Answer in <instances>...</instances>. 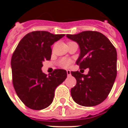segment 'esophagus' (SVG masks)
<instances>
[{"mask_svg": "<svg viewBox=\"0 0 128 128\" xmlns=\"http://www.w3.org/2000/svg\"><path fill=\"white\" fill-rule=\"evenodd\" d=\"M66 72H67V75H68V77L71 75V73H70V70H67Z\"/></svg>", "mask_w": 128, "mask_h": 128, "instance_id": "34e87169", "label": "esophagus"}]
</instances>
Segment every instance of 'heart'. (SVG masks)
Instances as JSON below:
<instances>
[{"mask_svg": "<svg viewBox=\"0 0 128 128\" xmlns=\"http://www.w3.org/2000/svg\"><path fill=\"white\" fill-rule=\"evenodd\" d=\"M72 63V61L70 60V59H66L64 58L62 59L60 62V65L62 67H64V68H67L70 65V64Z\"/></svg>", "mask_w": 128, "mask_h": 128, "instance_id": "obj_1", "label": "heart"}]
</instances>
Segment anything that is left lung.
I'll list each match as a JSON object with an SVG mask.
<instances>
[{
	"instance_id": "8db88e82",
	"label": "left lung",
	"mask_w": 128,
	"mask_h": 128,
	"mask_svg": "<svg viewBox=\"0 0 128 128\" xmlns=\"http://www.w3.org/2000/svg\"><path fill=\"white\" fill-rule=\"evenodd\" d=\"M66 37L78 43L80 54L76 64L80 68H89L87 75L72 71L77 84L70 90L78 104L90 107L107 98L116 77L117 54L115 47L104 34L86 31Z\"/></svg>"
}]
</instances>
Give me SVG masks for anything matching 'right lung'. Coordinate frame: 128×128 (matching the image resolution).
Segmentation results:
<instances>
[{
    "label": "right lung",
    "mask_w": 128,
    "mask_h": 128,
    "mask_svg": "<svg viewBox=\"0 0 128 128\" xmlns=\"http://www.w3.org/2000/svg\"><path fill=\"white\" fill-rule=\"evenodd\" d=\"M64 36L44 31L31 32L21 40L13 53V85L20 99L32 110L49 106L56 88L66 78L64 69H56L48 76L42 71V62L50 60L51 45Z\"/></svg>",
    "instance_id": "1"
}]
</instances>
